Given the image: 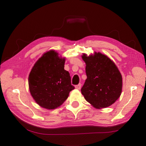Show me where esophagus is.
I'll return each mask as SVG.
<instances>
[{"instance_id":"obj_1","label":"esophagus","mask_w":146,"mask_h":146,"mask_svg":"<svg viewBox=\"0 0 146 146\" xmlns=\"http://www.w3.org/2000/svg\"><path fill=\"white\" fill-rule=\"evenodd\" d=\"M81 86H82V85L80 83V84H78V85H77L75 86V88L78 89V90H80V88H81Z\"/></svg>"}]
</instances>
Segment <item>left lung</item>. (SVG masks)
<instances>
[{
  "instance_id": "8db88e82",
  "label": "left lung",
  "mask_w": 146,
  "mask_h": 146,
  "mask_svg": "<svg viewBox=\"0 0 146 146\" xmlns=\"http://www.w3.org/2000/svg\"><path fill=\"white\" fill-rule=\"evenodd\" d=\"M87 78L81 92L85 100L96 108L110 106L120 97L122 77L117 66L106 55L95 52L82 56Z\"/></svg>"
}]
</instances>
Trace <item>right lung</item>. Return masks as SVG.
Masks as SVG:
<instances>
[{
  "label": "right lung",
  "mask_w": 146,
  "mask_h": 146,
  "mask_svg": "<svg viewBox=\"0 0 146 146\" xmlns=\"http://www.w3.org/2000/svg\"><path fill=\"white\" fill-rule=\"evenodd\" d=\"M64 58L51 50L34 65L29 75V87L33 98L39 106L54 109L63 104L70 92L75 89L71 85L69 72L64 69Z\"/></svg>",
  "instance_id": "1"
}]
</instances>
